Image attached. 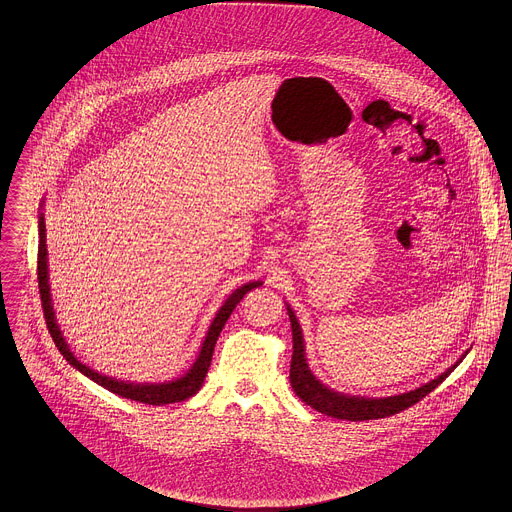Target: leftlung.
Listing matches in <instances>:
<instances>
[{
    "label": "left lung",
    "mask_w": 512,
    "mask_h": 512,
    "mask_svg": "<svg viewBox=\"0 0 512 512\" xmlns=\"http://www.w3.org/2000/svg\"><path fill=\"white\" fill-rule=\"evenodd\" d=\"M290 321H292L293 335V355L292 368H290V382H292L293 392L313 410L337 418V420H351V422H363V420H378V418H388L394 416L402 410H408L422 398H426L432 390H436L439 384L451 374V370L457 365L447 368L436 380L410 390L400 396H390V398H359V396H345L339 392L329 390L323 386L307 368L305 355H303V335L299 329V323L293 315L292 309L288 307ZM463 359V357H461Z\"/></svg>",
    "instance_id": "left-lung-1"
}]
</instances>
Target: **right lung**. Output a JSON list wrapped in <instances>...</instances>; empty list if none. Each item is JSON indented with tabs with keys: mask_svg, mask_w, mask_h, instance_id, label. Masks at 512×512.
I'll return each mask as SVG.
<instances>
[{
	"mask_svg": "<svg viewBox=\"0 0 512 512\" xmlns=\"http://www.w3.org/2000/svg\"><path fill=\"white\" fill-rule=\"evenodd\" d=\"M47 244H45V220L43 217L39 219V252H37V282H39V293H41V305H43V313H45V321H47V329L57 345V349L61 351V355L74 366L78 368L82 374H86L90 380H94L96 384L104 386L106 390L122 396V398H130L136 402H144L149 406H163V404H173V402H183L187 398H191L193 394H197L205 382L207 370L213 361V351L217 345L220 331L226 323V319L230 317V313L234 311V307L242 301V297L250 290L262 286L260 282H250L242 288H238L236 292L232 293L224 305L220 307L215 321L211 323V329L205 337V343L201 347L199 359L195 361V365L191 366V370L173 380V382H163V384H134V382H124V380H114L110 376H102L98 372H94L92 368L82 365L69 349V345L65 343L59 325L55 323V311L51 305V293H49V282H47Z\"/></svg>",
	"mask_w": 512,
	"mask_h": 512,
	"instance_id": "add662e5",
	"label": "right lung"
}]
</instances>
